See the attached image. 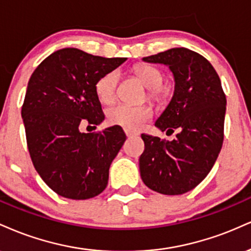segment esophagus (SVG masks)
<instances>
[{
    "label": "esophagus",
    "mask_w": 251,
    "mask_h": 251,
    "mask_svg": "<svg viewBox=\"0 0 251 251\" xmlns=\"http://www.w3.org/2000/svg\"><path fill=\"white\" fill-rule=\"evenodd\" d=\"M125 132H126V135L128 137H134V136H137V132H135V131H131V130H128V129H125Z\"/></svg>",
    "instance_id": "34e87169"
}]
</instances>
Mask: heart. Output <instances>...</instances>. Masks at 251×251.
<instances>
[{
  "mask_svg": "<svg viewBox=\"0 0 251 251\" xmlns=\"http://www.w3.org/2000/svg\"><path fill=\"white\" fill-rule=\"evenodd\" d=\"M137 76L144 85L148 88L149 96L154 100L161 99L166 94V89L161 87L163 81V74L158 68L150 64H140L135 68ZM120 74L117 70H111L97 79L95 91L99 100L104 104L113 103L117 95ZM109 123L119 126L128 130H138L144 123L152 117V110L146 105L117 104L110 108L107 113Z\"/></svg>",
  "mask_w": 251,
  "mask_h": 251,
  "instance_id": "1",
  "label": "heart"
}]
</instances>
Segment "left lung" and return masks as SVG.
<instances>
[{"instance_id": "1", "label": "left lung", "mask_w": 251, "mask_h": 251, "mask_svg": "<svg viewBox=\"0 0 251 251\" xmlns=\"http://www.w3.org/2000/svg\"><path fill=\"white\" fill-rule=\"evenodd\" d=\"M169 67L175 89L169 104L156 120L161 131L178 134L173 141L142 134L141 178L163 195H181L199 185L217 160L223 143L226 100L216 70L202 55L173 48L143 57Z\"/></svg>"}]
</instances>
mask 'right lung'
<instances>
[{
  "mask_svg": "<svg viewBox=\"0 0 251 251\" xmlns=\"http://www.w3.org/2000/svg\"><path fill=\"white\" fill-rule=\"evenodd\" d=\"M126 60L64 48L41 62L29 79L21 113L29 154L38 175L62 197L91 199L107 187L125 131L113 126L102 132H82L79 126L103 122L95 84Z\"/></svg>",
  "mask_w": 251,
  "mask_h": 251,
  "instance_id": "right-lung-1",
  "label": "right lung"
}]
</instances>
